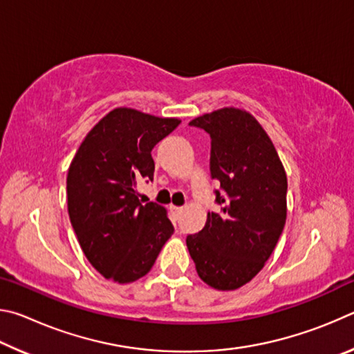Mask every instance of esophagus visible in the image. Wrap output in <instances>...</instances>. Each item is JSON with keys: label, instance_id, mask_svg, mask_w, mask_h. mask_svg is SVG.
<instances>
[{"label": "esophagus", "instance_id": "obj_1", "mask_svg": "<svg viewBox=\"0 0 354 354\" xmlns=\"http://www.w3.org/2000/svg\"><path fill=\"white\" fill-rule=\"evenodd\" d=\"M170 212H171V217H173V220H178L179 214L183 212V207H178V206H170Z\"/></svg>", "mask_w": 354, "mask_h": 354}]
</instances>
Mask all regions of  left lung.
I'll list each match as a JSON object with an SVG mask.
<instances>
[{"instance_id": "left-lung-1", "label": "left lung", "mask_w": 354, "mask_h": 354, "mask_svg": "<svg viewBox=\"0 0 354 354\" xmlns=\"http://www.w3.org/2000/svg\"><path fill=\"white\" fill-rule=\"evenodd\" d=\"M192 127L211 136V175L220 183L198 234L187 236L196 273L217 290H236L262 270L287 217V176L270 137L237 107L205 113Z\"/></svg>"}]
</instances>
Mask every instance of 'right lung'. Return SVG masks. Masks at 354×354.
<instances>
[{
	"mask_svg": "<svg viewBox=\"0 0 354 354\" xmlns=\"http://www.w3.org/2000/svg\"><path fill=\"white\" fill-rule=\"evenodd\" d=\"M179 123V118L115 107L91 129L71 160V226L88 262L113 283L145 277L173 234L167 209L142 205L136 185L153 179L151 149Z\"/></svg>",
	"mask_w": 354,
	"mask_h": 354,
	"instance_id": "right-lung-1",
	"label": "right lung"
}]
</instances>
